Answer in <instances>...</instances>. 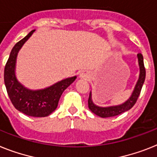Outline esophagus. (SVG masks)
<instances>
[{"mask_svg": "<svg viewBox=\"0 0 157 157\" xmlns=\"http://www.w3.org/2000/svg\"><path fill=\"white\" fill-rule=\"evenodd\" d=\"M80 77L83 79H87L89 78V75L86 72H81V74H80Z\"/></svg>", "mask_w": 157, "mask_h": 157, "instance_id": "1", "label": "esophagus"}]
</instances>
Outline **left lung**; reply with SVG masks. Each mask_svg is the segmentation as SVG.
<instances>
[{"instance_id": "8db88e82", "label": "left lung", "mask_w": 157, "mask_h": 157, "mask_svg": "<svg viewBox=\"0 0 157 157\" xmlns=\"http://www.w3.org/2000/svg\"><path fill=\"white\" fill-rule=\"evenodd\" d=\"M137 58L140 66V76L131 97L128 99V101H126L124 103L121 104L120 105L110 106V107H100V106H97V105H95L93 102V101H92V93L90 92L88 104H89V109L94 114H96L98 117H102V118L115 117V116L119 115V114H121V113L129 110L130 109L133 107V105L136 104L140 96L142 86H143L144 80H145L146 74L145 68H144V64L143 56H142L141 53L137 54Z\"/></svg>"}]
</instances>
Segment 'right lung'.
Here are the masks:
<instances>
[{
    "label": "right lung",
    "mask_w": 157,
    "mask_h": 157,
    "mask_svg": "<svg viewBox=\"0 0 157 157\" xmlns=\"http://www.w3.org/2000/svg\"><path fill=\"white\" fill-rule=\"evenodd\" d=\"M34 31L30 32L13 48L5 64L4 80L9 99L16 109L30 117H44L55 111L63 92L76 80V76L64 79L40 90H30L17 81L15 75L17 53Z\"/></svg>",
    "instance_id": "1"
}]
</instances>
